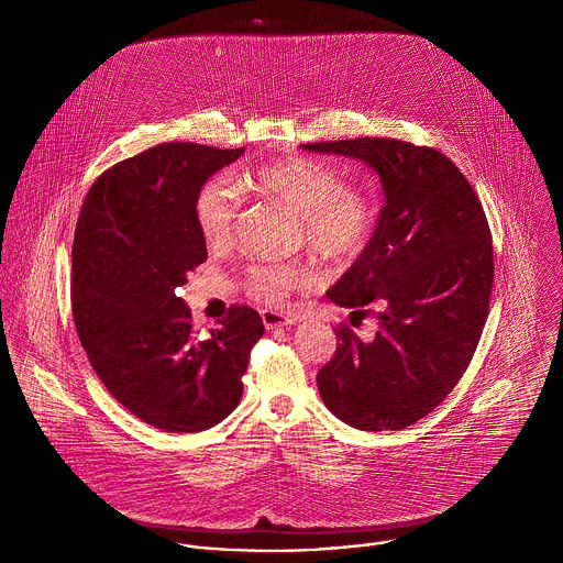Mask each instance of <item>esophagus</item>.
Wrapping results in <instances>:
<instances>
[{"label": "esophagus", "instance_id": "1", "mask_svg": "<svg viewBox=\"0 0 563 563\" xmlns=\"http://www.w3.org/2000/svg\"><path fill=\"white\" fill-rule=\"evenodd\" d=\"M263 323L267 330H276V328H289V325H296V316L291 313H283V311H269L265 309L263 313Z\"/></svg>", "mask_w": 563, "mask_h": 563}]
</instances>
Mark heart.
<instances>
[{
    "label": "heart",
    "mask_w": 563,
    "mask_h": 563,
    "mask_svg": "<svg viewBox=\"0 0 563 563\" xmlns=\"http://www.w3.org/2000/svg\"><path fill=\"white\" fill-rule=\"evenodd\" d=\"M235 185L285 205L300 218L307 250L328 265L356 261L376 229L378 207L363 187H352L336 169L311 157H283L235 176ZM196 224L209 247L231 240L238 198L224 178L200 187L194 202ZM307 283V272L287 263H256L245 272L247 291L265 305H283Z\"/></svg>",
    "instance_id": "obj_1"
}]
</instances>
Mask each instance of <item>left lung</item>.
Instances as JSON below:
<instances>
[{"label": "left lung", "mask_w": 563, "mask_h": 563, "mask_svg": "<svg viewBox=\"0 0 563 563\" xmlns=\"http://www.w3.org/2000/svg\"><path fill=\"white\" fill-rule=\"evenodd\" d=\"M302 148L363 159L385 194L369 245L328 291L356 316L378 305V332L361 341L336 328L318 391L356 430H404L454 389L484 332L495 278L484 207L452 159L430 146L356 137Z\"/></svg>", "instance_id": "left-lung-1"}]
</instances>
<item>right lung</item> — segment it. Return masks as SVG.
<instances>
[{"label": "right lung", "instance_id": "obj_1", "mask_svg": "<svg viewBox=\"0 0 563 563\" xmlns=\"http://www.w3.org/2000/svg\"><path fill=\"white\" fill-rule=\"evenodd\" d=\"M245 153L194 142L151 146L89 189L73 240L75 330L115 400L165 432H202L243 396L263 318L231 305L200 336L178 296L207 261L194 202L200 187Z\"/></svg>", "mask_w": 563, "mask_h": 563}]
</instances>
